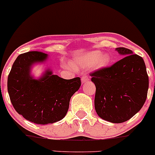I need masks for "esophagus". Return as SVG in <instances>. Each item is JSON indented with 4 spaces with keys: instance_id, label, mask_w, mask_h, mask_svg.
I'll use <instances>...</instances> for the list:
<instances>
[{
    "instance_id": "obj_1",
    "label": "esophagus",
    "mask_w": 155,
    "mask_h": 155,
    "mask_svg": "<svg viewBox=\"0 0 155 155\" xmlns=\"http://www.w3.org/2000/svg\"><path fill=\"white\" fill-rule=\"evenodd\" d=\"M89 81V78L87 77V76H83L82 78H81V83H82V84H84V83H86L87 82V81Z\"/></svg>"
}]
</instances>
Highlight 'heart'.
Returning a JSON list of instances; mask_svg holds the SVG:
<instances>
[{"label":"heart","instance_id":"1","mask_svg":"<svg viewBox=\"0 0 155 155\" xmlns=\"http://www.w3.org/2000/svg\"><path fill=\"white\" fill-rule=\"evenodd\" d=\"M111 58L109 54H101V51H92L84 57L73 60L71 65L74 68H78L79 66H91L95 63V67L97 69H103L109 66Z\"/></svg>","mask_w":155,"mask_h":155}]
</instances>
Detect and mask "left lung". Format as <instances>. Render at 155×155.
I'll use <instances>...</instances> for the list:
<instances>
[{"label": "left lung", "instance_id": "8db88e82", "mask_svg": "<svg viewBox=\"0 0 155 155\" xmlns=\"http://www.w3.org/2000/svg\"><path fill=\"white\" fill-rule=\"evenodd\" d=\"M116 51L123 58L90 76L96 87L97 114L107 122L122 123L143 107L147 98L149 77L141 57L125 48H117Z\"/></svg>", "mask_w": 155, "mask_h": 155}]
</instances>
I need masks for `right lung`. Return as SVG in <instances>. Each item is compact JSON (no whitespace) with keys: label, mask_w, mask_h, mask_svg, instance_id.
<instances>
[{"label":"right lung","mask_w":155,"mask_h":155,"mask_svg":"<svg viewBox=\"0 0 155 155\" xmlns=\"http://www.w3.org/2000/svg\"><path fill=\"white\" fill-rule=\"evenodd\" d=\"M48 55L40 51L20 54L8 76L7 89L11 103L18 114L38 125L61 120L68 112L71 96L81 85L80 78L66 80L46 68L42 75L32 74L35 65L43 64Z\"/></svg>","instance_id":"right-lung-1"}]
</instances>
